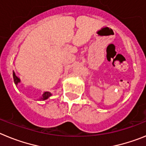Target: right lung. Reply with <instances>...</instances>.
I'll list each match as a JSON object with an SVG mask.
<instances>
[{"label": "right lung", "instance_id": "add662e5", "mask_svg": "<svg viewBox=\"0 0 146 146\" xmlns=\"http://www.w3.org/2000/svg\"><path fill=\"white\" fill-rule=\"evenodd\" d=\"M13 78H14V82H15V85L17 86V85L18 84V82H20V80L17 77L16 74H15V72H13ZM51 95H52V94H50V92H44L43 94V95H42L41 99H42V100H45V99H48V98L50 97Z\"/></svg>", "mask_w": 146, "mask_h": 146}]
</instances>
